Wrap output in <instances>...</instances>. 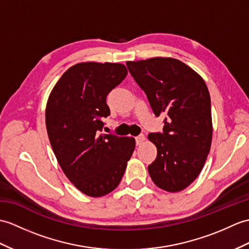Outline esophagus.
Listing matches in <instances>:
<instances>
[{
    "label": "esophagus",
    "instance_id": "1",
    "mask_svg": "<svg viewBox=\"0 0 249 249\" xmlns=\"http://www.w3.org/2000/svg\"><path fill=\"white\" fill-rule=\"evenodd\" d=\"M144 141H145V137H144L143 135L136 137V144H137V145H141V144H142Z\"/></svg>",
    "mask_w": 249,
    "mask_h": 249
}]
</instances>
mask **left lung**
<instances>
[{
  "instance_id": "8db88e82",
  "label": "left lung",
  "mask_w": 249,
  "mask_h": 249,
  "mask_svg": "<svg viewBox=\"0 0 249 249\" xmlns=\"http://www.w3.org/2000/svg\"><path fill=\"white\" fill-rule=\"evenodd\" d=\"M156 117L166 115L162 134H149L157 158L148 173L158 188L179 192L192 183L205 165L212 142L211 101L205 80L172 57L127 61Z\"/></svg>"
}]
</instances>
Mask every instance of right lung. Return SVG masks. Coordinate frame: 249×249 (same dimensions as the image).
Wrapping results in <instances>:
<instances>
[{
	"label": "right lung",
	"instance_id": "add662e5",
	"mask_svg": "<svg viewBox=\"0 0 249 249\" xmlns=\"http://www.w3.org/2000/svg\"><path fill=\"white\" fill-rule=\"evenodd\" d=\"M127 75L122 63L79 62L52 89L45 107L51 146L80 192L101 197L119 186L136 147L132 137L100 134L110 110L106 96Z\"/></svg>",
	"mask_w": 249,
	"mask_h": 249
}]
</instances>
